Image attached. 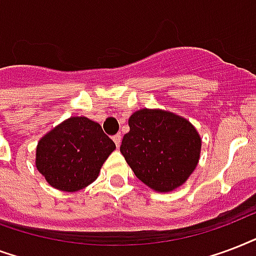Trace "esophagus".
I'll return each instance as SVG.
<instances>
[{
    "instance_id": "1",
    "label": "esophagus",
    "mask_w": 256,
    "mask_h": 256,
    "mask_svg": "<svg viewBox=\"0 0 256 256\" xmlns=\"http://www.w3.org/2000/svg\"><path fill=\"white\" fill-rule=\"evenodd\" d=\"M114 144H116V146H120V144H122V134H114Z\"/></svg>"
}]
</instances>
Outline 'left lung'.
I'll use <instances>...</instances> for the list:
<instances>
[{"label":"left lung","mask_w":256,"mask_h":256,"mask_svg":"<svg viewBox=\"0 0 256 256\" xmlns=\"http://www.w3.org/2000/svg\"><path fill=\"white\" fill-rule=\"evenodd\" d=\"M120 152L134 175L158 192L183 186L199 163L202 138L183 116L142 108L130 114Z\"/></svg>","instance_id":"left-lung-1"}]
</instances>
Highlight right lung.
Segmentation results:
<instances>
[{"label": "right lung", "mask_w": 256, "mask_h": 256, "mask_svg": "<svg viewBox=\"0 0 256 256\" xmlns=\"http://www.w3.org/2000/svg\"><path fill=\"white\" fill-rule=\"evenodd\" d=\"M116 150L98 122L74 116L40 138L36 167L53 188L76 192L97 179L102 164Z\"/></svg>", "instance_id": "1"}]
</instances>
